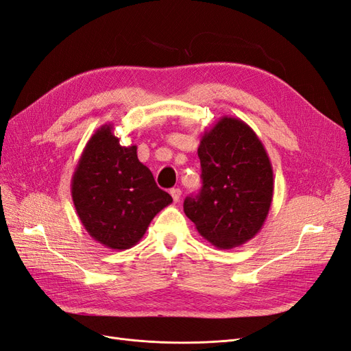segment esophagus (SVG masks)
Instances as JSON below:
<instances>
[{"instance_id": "esophagus-1", "label": "esophagus", "mask_w": 351, "mask_h": 351, "mask_svg": "<svg viewBox=\"0 0 351 351\" xmlns=\"http://www.w3.org/2000/svg\"><path fill=\"white\" fill-rule=\"evenodd\" d=\"M169 193H171V196H173L174 202L177 204V202L180 200V196H182V190H180L178 187H174V189L169 190Z\"/></svg>"}]
</instances>
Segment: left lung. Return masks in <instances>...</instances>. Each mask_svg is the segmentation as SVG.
Here are the masks:
<instances>
[{
	"mask_svg": "<svg viewBox=\"0 0 351 351\" xmlns=\"http://www.w3.org/2000/svg\"><path fill=\"white\" fill-rule=\"evenodd\" d=\"M197 155L204 186L186 197L184 214L212 246L239 247L261 231L272 204L267 149L252 127L224 115L202 136Z\"/></svg>",
	"mask_w": 351,
	"mask_h": 351,
	"instance_id": "1",
	"label": "left lung"
}]
</instances>
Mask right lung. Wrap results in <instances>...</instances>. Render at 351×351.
Segmentation results:
<instances>
[{
	"label": "right lung",
	"mask_w": 351,
	"mask_h": 351,
	"mask_svg": "<svg viewBox=\"0 0 351 351\" xmlns=\"http://www.w3.org/2000/svg\"><path fill=\"white\" fill-rule=\"evenodd\" d=\"M112 124L92 134L71 177V197L89 236L112 250L141 241L151 221L173 202L151 169L137 158V146H123Z\"/></svg>",
	"instance_id": "right-lung-1"
}]
</instances>
